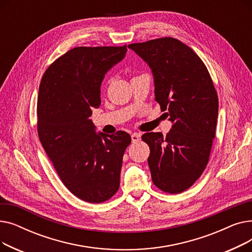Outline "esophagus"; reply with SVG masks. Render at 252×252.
<instances>
[{
  "label": "esophagus",
  "instance_id": "esophagus-1",
  "mask_svg": "<svg viewBox=\"0 0 252 252\" xmlns=\"http://www.w3.org/2000/svg\"><path fill=\"white\" fill-rule=\"evenodd\" d=\"M131 141H133L134 143L135 142H138V141H140V139H141V136H140V134H137V133H134V134H131Z\"/></svg>",
  "mask_w": 252,
  "mask_h": 252
}]
</instances>
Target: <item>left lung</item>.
<instances>
[{
    "instance_id": "8db88e82",
    "label": "left lung",
    "mask_w": 252,
    "mask_h": 252,
    "mask_svg": "<svg viewBox=\"0 0 252 252\" xmlns=\"http://www.w3.org/2000/svg\"><path fill=\"white\" fill-rule=\"evenodd\" d=\"M128 48L150 66L155 101L173 123L166 137L153 131L142 136L150 148L152 182L165 193H182L208 163L219 112L217 90L200 57L177 38H155Z\"/></svg>"
}]
</instances>
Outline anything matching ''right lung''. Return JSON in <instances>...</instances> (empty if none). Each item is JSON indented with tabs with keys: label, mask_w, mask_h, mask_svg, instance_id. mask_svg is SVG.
Instances as JSON below:
<instances>
[{
	"label": "right lung",
	"mask_w": 252,
	"mask_h": 252,
	"mask_svg": "<svg viewBox=\"0 0 252 252\" xmlns=\"http://www.w3.org/2000/svg\"><path fill=\"white\" fill-rule=\"evenodd\" d=\"M122 47H76L45 71L37 96V134L57 174L73 195L101 203L118 191L130 136L96 134L89 117L101 104L105 73L126 53Z\"/></svg>",
	"instance_id": "right-lung-1"
}]
</instances>
